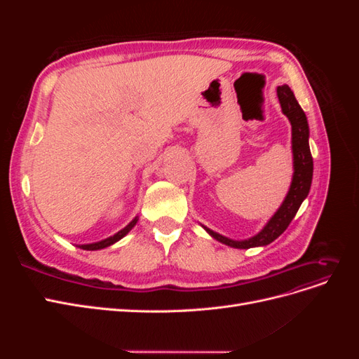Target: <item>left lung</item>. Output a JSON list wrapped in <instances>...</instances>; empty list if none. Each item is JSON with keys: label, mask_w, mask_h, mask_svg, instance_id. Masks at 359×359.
Masks as SVG:
<instances>
[{"label": "left lung", "mask_w": 359, "mask_h": 359, "mask_svg": "<svg viewBox=\"0 0 359 359\" xmlns=\"http://www.w3.org/2000/svg\"><path fill=\"white\" fill-rule=\"evenodd\" d=\"M277 95L281 104L283 114L289 118L292 124V153H293V178L285 202L281 203L278 211L273 215V219L268 222V224L260 231L256 236L248 238L244 241H233L229 240L220 233H215L208 227L205 231L208 232L217 241H220L226 245H231L235 248H250V247H259L273 243L276 238L283 233L287 226L290 224L292 219L298 212L302 201L307 198L311 186L313 178V157L309 147V124L307 116L301 109L299 103L297 102L295 95L287 85H281L277 88Z\"/></svg>", "instance_id": "8db88e82"}]
</instances>
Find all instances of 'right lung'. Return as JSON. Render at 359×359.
Returning a JSON list of instances; mask_svg holds the SVG:
<instances>
[{"mask_svg": "<svg viewBox=\"0 0 359 359\" xmlns=\"http://www.w3.org/2000/svg\"><path fill=\"white\" fill-rule=\"evenodd\" d=\"M136 222H137V219H135V220H132L130 222L123 231H119L118 233H115L114 236H109V238H106V240H103V241H99V243H93V244H83V245H79L82 250H100V248H104V247H109V245H112L114 243H116V241H119L121 240V238L124 236V235H127L130 231H132V227L136 224Z\"/></svg>", "mask_w": 359, "mask_h": 359, "instance_id": "add662e5", "label": "right lung"}]
</instances>
